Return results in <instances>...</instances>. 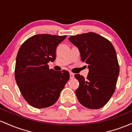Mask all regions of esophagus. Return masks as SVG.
Here are the masks:
<instances>
[{
    "label": "esophagus",
    "mask_w": 132,
    "mask_h": 132,
    "mask_svg": "<svg viewBox=\"0 0 132 132\" xmlns=\"http://www.w3.org/2000/svg\"><path fill=\"white\" fill-rule=\"evenodd\" d=\"M74 77V73H72V72H70V78H73Z\"/></svg>",
    "instance_id": "esophagus-1"
}]
</instances>
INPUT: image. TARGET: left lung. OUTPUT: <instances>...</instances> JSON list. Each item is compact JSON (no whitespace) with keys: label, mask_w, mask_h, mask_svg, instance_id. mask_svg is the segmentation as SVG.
<instances>
[{"label":"left lung","mask_w":132,"mask_h":132,"mask_svg":"<svg viewBox=\"0 0 132 132\" xmlns=\"http://www.w3.org/2000/svg\"><path fill=\"white\" fill-rule=\"evenodd\" d=\"M69 39L78 47L81 60L89 69L87 78L74 75L79 82L75 91L78 100L88 109H100L116 88L120 67L115 48L109 40L94 32L72 35Z\"/></svg>","instance_id":"obj_1"}]
</instances>
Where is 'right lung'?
<instances>
[{
	"label": "right lung",
	"instance_id": "right-lung-1",
	"mask_svg": "<svg viewBox=\"0 0 132 132\" xmlns=\"http://www.w3.org/2000/svg\"><path fill=\"white\" fill-rule=\"evenodd\" d=\"M66 35L37 34L22 44L16 58L15 78L22 95L37 109L50 106L57 101L70 78L68 71L50 69L56 48Z\"/></svg>",
	"mask_w": 132,
	"mask_h": 132
}]
</instances>
